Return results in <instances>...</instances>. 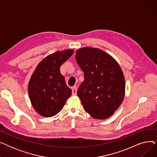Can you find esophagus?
Masks as SVG:
<instances>
[{
	"instance_id": "34e87169",
	"label": "esophagus",
	"mask_w": 157,
	"mask_h": 157,
	"mask_svg": "<svg viewBox=\"0 0 157 157\" xmlns=\"http://www.w3.org/2000/svg\"><path fill=\"white\" fill-rule=\"evenodd\" d=\"M72 95H76L77 94V88L76 87H73L72 90Z\"/></svg>"
}]
</instances>
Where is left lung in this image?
Masks as SVG:
<instances>
[{
	"instance_id": "1",
	"label": "left lung",
	"mask_w": 157,
	"mask_h": 157,
	"mask_svg": "<svg viewBox=\"0 0 157 157\" xmlns=\"http://www.w3.org/2000/svg\"><path fill=\"white\" fill-rule=\"evenodd\" d=\"M76 59L84 73L78 89L83 108L95 119H106L124 99L125 81L120 65L100 49L85 47L76 51Z\"/></svg>"
}]
</instances>
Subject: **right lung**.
<instances>
[{"label": "right lung", "instance_id": "add662e5", "mask_svg": "<svg viewBox=\"0 0 157 157\" xmlns=\"http://www.w3.org/2000/svg\"><path fill=\"white\" fill-rule=\"evenodd\" d=\"M73 53V49H70L49 55L33 72L28 86L29 95L33 108L41 116H55L72 95V90L66 85L60 69Z\"/></svg>", "mask_w": 157, "mask_h": 157}]
</instances>
